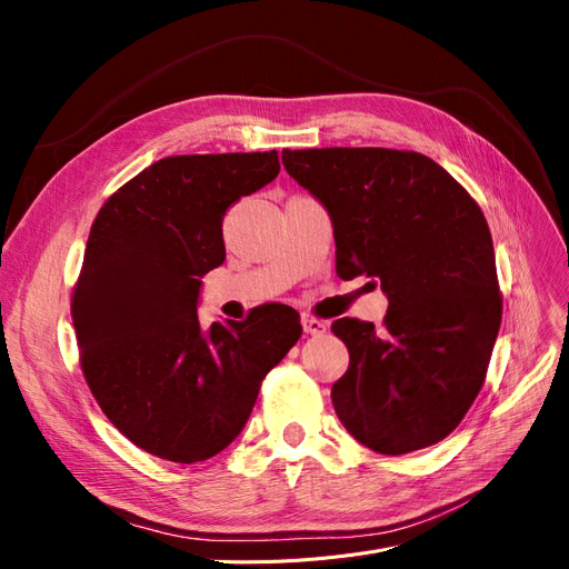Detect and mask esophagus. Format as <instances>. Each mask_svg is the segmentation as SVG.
Listing matches in <instances>:
<instances>
[{
    "label": "esophagus",
    "instance_id": "1",
    "mask_svg": "<svg viewBox=\"0 0 569 569\" xmlns=\"http://www.w3.org/2000/svg\"><path fill=\"white\" fill-rule=\"evenodd\" d=\"M301 327H303L306 335H313V337L327 332V322H325V320H318V318H313V316H301Z\"/></svg>",
    "mask_w": 569,
    "mask_h": 569
}]
</instances>
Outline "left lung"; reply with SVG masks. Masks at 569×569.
<instances>
[{
    "label": "left lung",
    "mask_w": 569,
    "mask_h": 569,
    "mask_svg": "<svg viewBox=\"0 0 569 569\" xmlns=\"http://www.w3.org/2000/svg\"><path fill=\"white\" fill-rule=\"evenodd\" d=\"M282 163L332 220L339 278L368 274L389 299L382 330L332 322L349 349L332 385L341 425L385 456L449 437L485 385L501 327L485 213L418 151L284 149Z\"/></svg>",
    "instance_id": "left-lung-1"
}]
</instances>
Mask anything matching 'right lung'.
<instances>
[{"label": "right lung", "instance_id": "right-lung-1", "mask_svg": "<svg viewBox=\"0 0 569 569\" xmlns=\"http://www.w3.org/2000/svg\"><path fill=\"white\" fill-rule=\"evenodd\" d=\"M278 173V151L168 157L92 222L71 303L80 366L104 416L151 456L189 465L228 449L301 337L284 303L211 327L197 313L201 278L226 261V211Z\"/></svg>", "mask_w": 569, "mask_h": 569}]
</instances>
